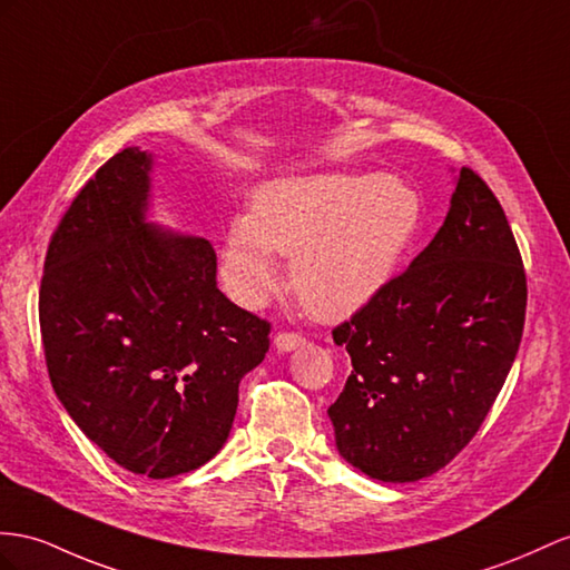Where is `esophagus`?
Wrapping results in <instances>:
<instances>
[{"label":"esophagus","instance_id":"1","mask_svg":"<svg viewBox=\"0 0 570 570\" xmlns=\"http://www.w3.org/2000/svg\"><path fill=\"white\" fill-rule=\"evenodd\" d=\"M303 344H305V340L296 332H279L274 337V346L279 348V352H294V348H298Z\"/></svg>","mask_w":570,"mask_h":570}]
</instances>
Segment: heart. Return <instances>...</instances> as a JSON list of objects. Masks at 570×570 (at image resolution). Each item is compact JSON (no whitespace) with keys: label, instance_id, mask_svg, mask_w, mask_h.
<instances>
[{"label":"heart","instance_id":"obj_1","mask_svg":"<svg viewBox=\"0 0 570 570\" xmlns=\"http://www.w3.org/2000/svg\"><path fill=\"white\" fill-rule=\"evenodd\" d=\"M421 222L414 189L383 173L288 175L255 189L250 214L230 224L222 274L230 296L259 308L282 284L320 320H342L383 294Z\"/></svg>","mask_w":570,"mask_h":570}]
</instances>
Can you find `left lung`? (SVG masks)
Wrapping results in <instances>:
<instances>
[{
  "mask_svg": "<svg viewBox=\"0 0 570 570\" xmlns=\"http://www.w3.org/2000/svg\"><path fill=\"white\" fill-rule=\"evenodd\" d=\"M528 279L489 185L458 175L443 226L410 269L332 330L352 375L327 414L340 455L377 481H416L472 441L513 366Z\"/></svg>",
  "mask_w": 570,
  "mask_h": 570,
  "instance_id": "left-lung-1",
  "label": "left lung"
}]
</instances>
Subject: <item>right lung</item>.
Instances as JSON below:
<instances>
[{"label": "right lung", "instance_id": "right-lung-1", "mask_svg": "<svg viewBox=\"0 0 570 570\" xmlns=\"http://www.w3.org/2000/svg\"><path fill=\"white\" fill-rule=\"evenodd\" d=\"M151 154H115L52 233L40 334L55 395L135 474L193 472L224 448L269 323L216 286L209 240L146 222Z\"/></svg>", "mask_w": 570, "mask_h": 570}]
</instances>
